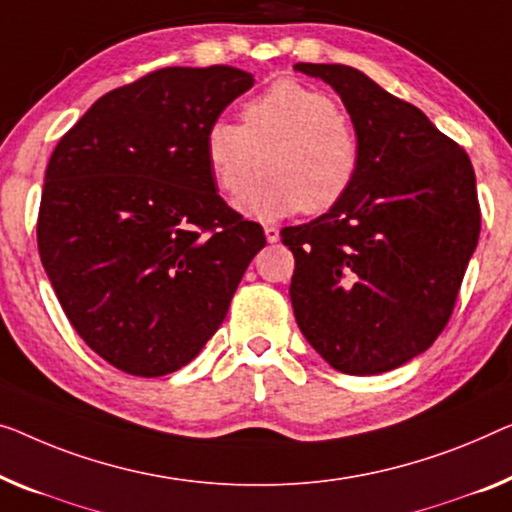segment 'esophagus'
<instances>
[{"instance_id":"obj_1","label":"esophagus","mask_w":512,"mask_h":512,"mask_svg":"<svg viewBox=\"0 0 512 512\" xmlns=\"http://www.w3.org/2000/svg\"><path fill=\"white\" fill-rule=\"evenodd\" d=\"M264 236L269 243H276L280 239V230L276 225H264Z\"/></svg>"}]
</instances>
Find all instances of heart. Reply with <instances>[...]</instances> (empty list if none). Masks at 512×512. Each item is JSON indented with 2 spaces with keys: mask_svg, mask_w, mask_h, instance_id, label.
I'll return each instance as SVG.
<instances>
[{
  "mask_svg": "<svg viewBox=\"0 0 512 512\" xmlns=\"http://www.w3.org/2000/svg\"><path fill=\"white\" fill-rule=\"evenodd\" d=\"M204 154L218 188L232 197L248 188L264 154L266 174L239 202L259 220L333 209L352 188L361 160L354 128L333 98L296 80L250 98L241 126L211 121Z\"/></svg>",
  "mask_w": 512,
  "mask_h": 512,
  "instance_id": "heart-1",
  "label": "heart"
}]
</instances>
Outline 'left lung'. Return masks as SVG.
<instances>
[{
  "instance_id": "1",
  "label": "left lung",
  "mask_w": 512,
  "mask_h": 512,
  "mask_svg": "<svg viewBox=\"0 0 512 512\" xmlns=\"http://www.w3.org/2000/svg\"><path fill=\"white\" fill-rule=\"evenodd\" d=\"M352 117L358 174L322 216L282 227L289 285L310 347L345 375H379L423 354L451 317L480 234L469 156L425 114L342 64H296Z\"/></svg>"
}]
</instances>
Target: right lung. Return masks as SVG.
<instances>
[{
	"label": "right lung",
	"instance_id": "1",
	"mask_svg": "<svg viewBox=\"0 0 512 512\" xmlns=\"http://www.w3.org/2000/svg\"><path fill=\"white\" fill-rule=\"evenodd\" d=\"M253 75L160 68L98 98L52 151L38 253L68 322L135 377L193 361L264 230L216 193L204 133Z\"/></svg>",
	"mask_w": 512,
	"mask_h": 512
}]
</instances>
